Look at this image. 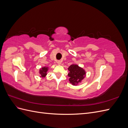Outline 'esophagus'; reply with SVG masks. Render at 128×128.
Masks as SVG:
<instances>
[{
	"mask_svg": "<svg viewBox=\"0 0 128 128\" xmlns=\"http://www.w3.org/2000/svg\"><path fill=\"white\" fill-rule=\"evenodd\" d=\"M57 64H58V65H60V64H61V61H60V60L58 61H57Z\"/></svg>",
	"mask_w": 128,
	"mask_h": 128,
	"instance_id": "34e87169",
	"label": "esophagus"
}]
</instances>
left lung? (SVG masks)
I'll return each mask as SVG.
<instances>
[{
    "instance_id": "left-lung-1",
    "label": "left lung",
    "mask_w": 128,
    "mask_h": 128,
    "mask_svg": "<svg viewBox=\"0 0 128 128\" xmlns=\"http://www.w3.org/2000/svg\"><path fill=\"white\" fill-rule=\"evenodd\" d=\"M69 81L72 86H78L86 76V71L77 64H72L68 68Z\"/></svg>"
}]
</instances>
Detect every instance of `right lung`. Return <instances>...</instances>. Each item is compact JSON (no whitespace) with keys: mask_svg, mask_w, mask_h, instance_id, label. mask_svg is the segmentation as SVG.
<instances>
[{"mask_svg":"<svg viewBox=\"0 0 128 128\" xmlns=\"http://www.w3.org/2000/svg\"><path fill=\"white\" fill-rule=\"evenodd\" d=\"M48 69L49 67H47V66H44V67H42L39 70V73L40 75V77L42 78H44L48 74Z\"/></svg>","mask_w":128,"mask_h":128,"instance_id":"obj_1","label":"right lung"}]
</instances>
